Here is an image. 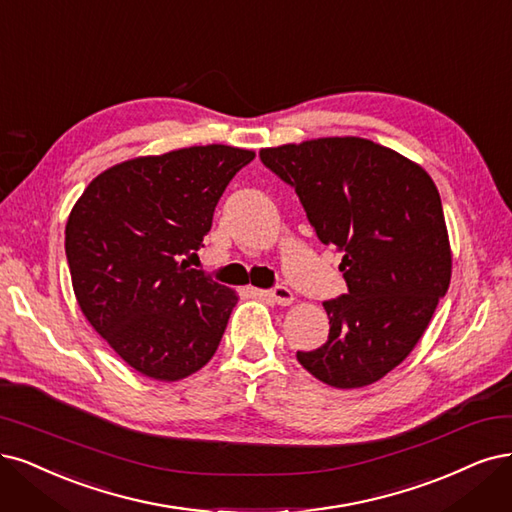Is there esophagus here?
<instances>
[{
	"mask_svg": "<svg viewBox=\"0 0 512 512\" xmlns=\"http://www.w3.org/2000/svg\"><path fill=\"white\" fill-rule=\"evenodd\" d=\"M267 294L273 298V301H275L277 305H281V307H288V305L294 303V294H292V290H288L286 286H277V288L269 290Z\"/></svg>",
	"mask_w": 512,
	"mask_h": 512,
	"instance_id": "34e87169",
	"label": "esophagus"
}]
</instances>
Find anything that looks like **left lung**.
Wrapping results in <instances>:
<instances>
[{
	"mask_svg": "<svg viewBox=\"0 0 512 512\" xmlns=\"http://www.w3.org/2000/svg\"><path fill=\"white\" fill-rule=\"evenodd\" d=\"M294 186L317 237L343 252L349 292L324 309L328 341L296 358L337 390L394 370L424 332L451 281L438 188L411 158L364 137H317L260 150Z\"/></svg>",
	"mask_w": 512,
	"mask_h": 512,
	"instance_id": "8db88e82",
	"label": "left lung"
}]
</instances>
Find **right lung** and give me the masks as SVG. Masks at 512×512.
Here are the masks:
<instances>
[{
    "mask_svg": "<svg viewBox=\"0 0 512 512\" xmlns=\"http://www.w3.org/2000/svg\"><path fill=\"white\" fill-rule=\"evenodd\" d=\"M254 150L209 144L101 171L69 211L76 301L139 375L180 381L216 354L239 296L182 256L203 248L214 209Z\"/></svg>",
    "mask_w": 512,
    "mask_h": 512,
    "instance_id": "1",
    "label": "right lung"
}]
</instances>
